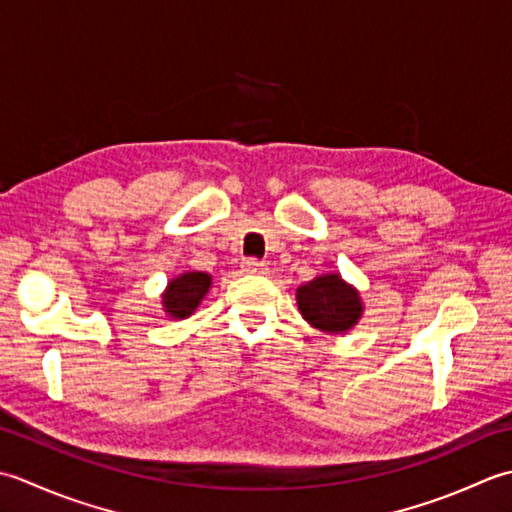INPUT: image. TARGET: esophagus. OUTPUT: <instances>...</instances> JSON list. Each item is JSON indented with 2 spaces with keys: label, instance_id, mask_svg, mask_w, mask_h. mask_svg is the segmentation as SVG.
I'll return each mask as SVG.
<instances>
[{
  "label": "esophagus",
  "instance_id": "34e87169",
  "mask_svg": "<svg viewBox=\"0 0 512 512\" xmlns=\"http://www.w3.org/2000/svg\"><path fill=\"white\" fill-rule=\"evenodd\" d=\"M243 269L247 271V274H267V265L260 263V260H256V258H247L243 263Z\"/></svg>",
  "mask_w": 512,
  "mask_h": 512
}]
</instances>
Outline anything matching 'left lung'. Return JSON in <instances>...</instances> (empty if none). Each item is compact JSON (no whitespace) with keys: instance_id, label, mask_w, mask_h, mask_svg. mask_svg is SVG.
Masks as SVG:
<instances>
[{"instance_id":"left-lung-1","label":"left lung","mask_w":512,"mask_h":512,"mask_svg":"<svg viewBox=\"0 0 512 512\" xmlns=\"http://www.w3.org/2000/svg\"><path fill=\"white\" fill-rule=\"evenodd\" d=\"M298 309L311 327L325 333H347L362 318V300L356 287L340 274H322L296 291Z\"/></svg>"}]
</instances>
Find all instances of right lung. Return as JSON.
Here are the masks:
<instances>
[{
    "mask_svg": "<svg viewBox=\"0 0 512 512\" xmlns=\"http://www.w3.org/2000/svg\"><path fill=\"white\" fill-rule=\"evenodd\" d=\"M210 287L212 276L205 271H185V274L172 278L163 291L165 314L176 320L192 316Z\"/></svg>",
    "mask_w": 512,
    "mask_h": 512,
    "instance_id": "obj_1",
    "label": "right lung"
}]
</instances>
